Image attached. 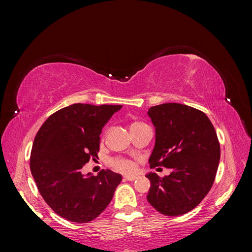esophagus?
<instances>
[{"instance_id": "34e87169", "label": "esophagus", "mask_w": 252, "mask_h": 252, "mask_svg": "<svg viewBox=\"0 0 252 252\" xmlns=\"http://www.w3.org/2000/svg\"><path fill=\"white\" fill-rule=\"evenodd\" d=\"M136 178V175H126V177H124V180L125 181H134Z\"/></svg>"}]
</instances>
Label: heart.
<instances>
[{"instance_id": "obj_1", "label": "heart", "mask_w": 252, "mask_h": 252, "mask_svg": "<svg viewBox=\"0 0 252 252\" xmlns=\"http://www.w3.org/2000/svg\"><path fill=\"white\" fill-rule=\"evenodd\" d=\"M134 124H140V123H134ZM113 166L116 167L118 170L122 172H126V173L133 172L135 169L134 163L125 158H118L116 161H113Z\"/></svg>"}]
</instances>
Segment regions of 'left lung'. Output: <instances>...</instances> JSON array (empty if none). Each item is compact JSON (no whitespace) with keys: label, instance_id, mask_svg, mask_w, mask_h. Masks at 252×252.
I'll list each match as a JSON object with an SVG mask.
<instances>
[{"label":"left lung","instance_id":"8db88e82","mask_svg":"<svg viewBox=\"0 0 252 252\" xmlns=\"http://www.w3.org/2000/svg\"><path fill=\"white\" fill-rule=\"evenodd\" d=\"M147 114L156 128L148 162L171 170L163 179L146 174L151 184L147 201L162 215H185L201 203L215 181L220 158L216 129L204 112L183 104L154 106Z\"/></svg>","mask_w":252,"mask_h":252}]
</instances>
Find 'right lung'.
Here are the masks:
<instances>
[{
  "label": "right lung",
  "instance_id": "add662e5",
  "mask_svg": "<svg viewBox=\"0 0 252 252\" xmlns=\"http://www.w3.org/2000/svg\"><path fill=\"white\" fill-rule=\"evenodd\" d=\"M121 108L73 104L51 114L37 131L30 170L43 199L60 217L88 223L111 202L122 175L107 169L94 177L82 168L97 158L102 129Z\"/></svg>",
  "mask_w": 252,
  "mask_h": 252
}]
</instances>
